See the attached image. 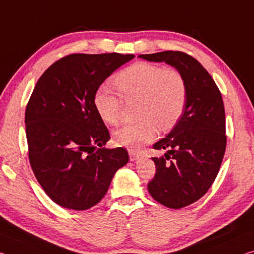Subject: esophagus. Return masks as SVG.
Segmentation results:
<instances>
[{"label": "esophagus", "mask_w": 254, "mask_h": 254, "mask_svg": "<svg viewBox=\"0 0 254 254\" xmlns=\"http://www.w3.org/2000/svg\"><path fill=\"white\" fill-rule=\"evenodd\" d=\"M128 156H130V160L131 162H134V160H138L139 159V154L138 152H135L133 150H128Z\"/></svg>", "instance_id": "34e87169"}]
</instances>
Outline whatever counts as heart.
Masks as SVG:
<instances>
[{
    "label": "heart",
    "instance_id": "b5f03b06",
    "mask_svg": "<svg viewBox=\"0 0 254 254\" xmlns=\"http://www.w3.org/2000/svg\"><path fill=\"white\" fill-rule=\"evenodd\" d=\"M115 83L127 102H138L141 121L126 124L113 133L119 147L140 150L152 141L158 131L170 130L182 116L188 99L183 75L175 70L147 62L127 66L116 75ZM95 107L104 122L114 126L121 119L123 99L110 86H100L94 96Z\"/></svg>",
    "mask_w": 254,
    "mask_h": 254
}]
</instances>
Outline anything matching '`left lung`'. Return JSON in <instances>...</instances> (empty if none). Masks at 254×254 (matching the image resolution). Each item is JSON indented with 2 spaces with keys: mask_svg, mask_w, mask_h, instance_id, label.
<instances>
[{
  "mask_svg": "<svg viewBox=\"0 0 254 254\" xmlns=\"http://www.w3.org/2000/svg\"><path fill=\"white\" fill-rule=\"evenodd\" d=\"M149 62L175 67L187 82L188 99L179 122L154 149H166L154 157L155 178L148 191L163 206L180 209L195 202L214 183L226 149L225 110L214 79L194 58L166 51L139 55Z\"/></svg>",
  "mask_w": 254,
  "mask_h": 254,
  "instance_id": "left-lung-1",
  "label": "left lung"
}]
</instances>
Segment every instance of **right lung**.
Instances as JSON below:
<instances>
[{
    "instance_id": "obj_1",
    "label": "right lung",
    "mask_w": 254,
    "mask_h": 254,
    "mask_svg": "<svg viewBox=\"0 0 254 254\" xmlns=\"http://www.w3.org/2000/svg\"><path fill=\"white\" fill-rule=\"evenodd\" d=\"M133 54H71L52 64L26 107L29 162L38 183L59 206L86 210L97 204L113 176L128 162L124 148L107 149V127L94 96Z\"/></svg>"
}]
</instances>
